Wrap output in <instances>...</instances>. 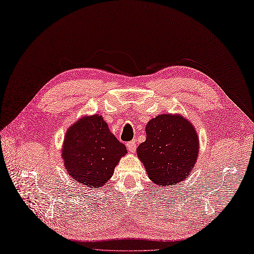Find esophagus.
I'll return each mask as SVG.
<instances>
[{
	"mask_svg": "<svg viewBox=\"0 0 254 254\" xmlns=\"http://www.w3.org/2000/svg\"><path fill=\"white\" fill-rule=\"evenodd\" d=\"M127 146V149L130 151V152H134L135 149H136V146H135V141H130L126 144Z\"/></svg>",
	"mask_w": 254,
	"mask_h": 254,
	"instance_id": "esophagus-1",
	"label": "esophagus"
}]
</instances>
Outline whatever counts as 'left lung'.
I'll list each match as a JSON object with an SVG mask.
<instances>
[{
  "label": "left lung",
  "mask_w": 254,
  "mask_h": 254,
  "mask_svg": "<svg viewBox=\"0 0 254 254\" xmlns=\"http://www.w3.org/2000/svg\"><path fill=\"white\" fill-rule=\"evenodd\" d=\"M146 140L136 148L149 179L163 188L186 180L199 152V137L190 121L180 114L163 113L145 127Z\"/></svg>",
  "instance_id": "8db88e82"
}]
</instances>
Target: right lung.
Listing matches in <instances>:
<instances>
[{"label":"right lung","mask_w":254,"mask_h":254,"mask_svg":"<svg viewBox=\"0 0 254 254\" xmlns=\"http://www.w3.org/2000/svg\"><path fill=\"white\" fill-rule=\"evenodd\" d=\"M67 174L83 187L99 189L127 153L102 115H84L67 128L61 149Z\"/></svg>","instance_id":"obj_1"}]
</instances>
